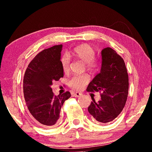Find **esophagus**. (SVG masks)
Masks as SVG:
<instances>
[{
	"mask_svg": "<svg viewBox=\"0 0 152 152\" xmlns=\"http://www.w3.org/2000/svg\"><path fill=\"white\" fill-rule=\"evenodd\" d=\"M82 95V93L80 92H74V93L72 94V96L74 97H80Z\"/></svg>",
	"mask_w": 152,
	"mask_h": 152,
	"instance_id": "esophagus-1",
	"label": "esophagus"
}]
</instances>
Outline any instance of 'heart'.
<instances>
[{
  "label": "heart",
  "mask_w": 152,
  "mask_h": 152,
  "mask_svg": "<svg viewBox=\"0 0 152 152\" xmlns=\"http://www.w3.org/2000/svg\"><path fill=\"white\" fill-rule=\"evenodd\" d=\"M70 55L82 60L86 64V68L90 70H95L99 66V62L94 59L95 52L94 49L91 45L86 43L81 44L74 48ZM70 56L67 53L61 56L60 62L61 68L65 74H68L70 71ZM90 80L89 76L87 74L76 76L73 77L70 81V86L76 91H81L84 88L86 84H88Z\"/></svg>",
  "instance_id": "heart-1"
}]
</instances>
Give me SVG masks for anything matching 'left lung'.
<instances>
[{"label":"left lung","instance_id":"obj_1","mask_svg":"<svg viewBox=\"0 0 152 152\" xmlns=\"http://www.w3.org/2000/svg\"><path fill=\"white\" fill-rule=\"evenodd\" d=\"M100 73L90 82L86 91H101V100H94L88 108L94 120L99 123H110L124 108L129 90V76L123 59L110 48L101 51Z\"/></svg>","mask_w":152,"mask_h":152}]
</instances>
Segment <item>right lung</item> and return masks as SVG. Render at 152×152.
Listing matches in <instances>:
<instances>
[{
	"label": "right lung",
	"instance_id": "1",
	"mask_svg": "<svg viewBox=\"0 0 152 152\" xmlns=\"http://www.w3.org/2000/svg\"><path fill=\"white\" fill-rule=\"evenodd\" d=\"M62 45L43 50L29 63L23 78L25 101L31 116L46 127L58 123L64 101L70 92L55 96L51 89L53 81L64 76L60 62Z\"/></svg>",
	"mask_w": 152,
	"mask_h": 152
}]
</instances>
